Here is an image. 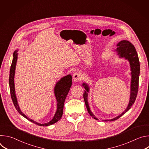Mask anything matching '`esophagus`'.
Masks as SVG:
<instances>
[{"mask_svg": "<svg viewBox=\"0 0 149 149\" xmlns=\"http://www.w3.org/2000/svg\"><path fill=\"white\" fill-rule=\"evenodd\" d=\"M72 78H73V81L75 82H80L81 80L82 79V75L81 72H76L73 74L72 76Z\"/></svg>", "mask_w": 149, "mask_h": 149, "instance_id": "34e87169", "label": "esophagus"}]
</instances>
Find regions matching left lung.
Here are the masks:
<instances>
[{"label":"left lung","instance_id":"obj_1","mask_svg":"<svg viewBox=\"0 0 149 149\" xmlns=\"http://www.w3.org/2000/svg\"><path fill=\"white\" fill-rule=\"evenodd\" d=\"M117 49L116 51L117 52V54L119 55L120 58H124L125 59H127L129 61L130 68H131V74H132V79H131V86H130V97L129 103L128 104L126 109L120 115L116 117L115 118L111 120H105L103 121H114L119 118L123 115H124L126 112L128 111L132 106L135 102V100L137 97L138 89H139V79L140 75V62L139 59V56L136 52V48L134 45L128 40H121L117 44ZM82 86L86 89L83 97L86 104V107L89 114L94 119L98 120L95 116L92 113L90 109L88 102V93L90 91V88L87 84L83 83Z\"/></svg>","mask_w":149,"mask_h":149}]
</instances>
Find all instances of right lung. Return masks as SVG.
<instances>
[{
    "mask_svg": "<svg viewBox=\"0 0 149 149\" xmlns=\"http://www.w3.org/2000/svg\"><path fill=\"white\" fill-rule=\"evenodd\" d=\"M17 51H15L13 55V60L12 62V65L10 66L9 79L11 98L16 110L19 113V114H20V115H22L25 118L28 119L30 121L40 126H48L56 123L58 121H59L61 119L63 114V109L64 102L68 95V93L70 90V88L72 86V76L71 75H68L67 76L62 77V78H61L59 81H58V82H56L55 85V88H54V94L57 101V109L53 118L47 123L40 124V123H37L33 121V120L29 118V117H28L26 115H25L22 111H21L17 103V100L16 98V94H15V83H14L15 68H16V62L17 59Z\"/></svg>",
    "mask_w": 149,
    "mask_h": 149,
    "instance_id": "add662e5",
    "label": "right lung"
}]
</instances>
